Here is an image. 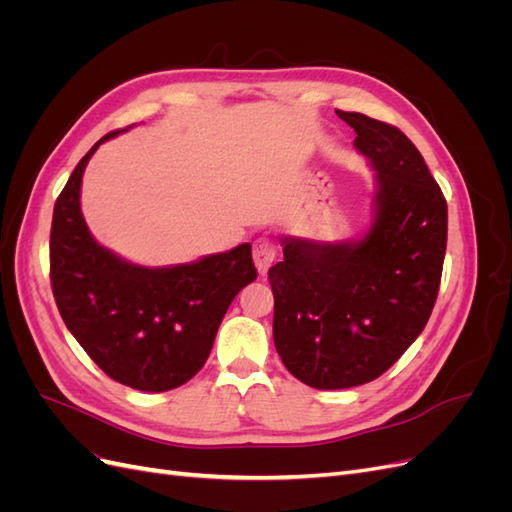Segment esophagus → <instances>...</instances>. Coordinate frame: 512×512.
<instances>
[{"instance_id":"1","label":"esophagus","mask_w":512,"mask_h":512,"mask_svg":"<svg viewBox=\"0 0 512 512\" xmlns=\"http://www.w3.org/2000/svg\"><path fill=\"white\" fill-rule=\"evenodd\" d=\"M252 254H254V265L258 269V273L267 275L269 267L273 265V260L277 256V243L269 237H260V239L254 241Z\"/></svg>"}]
</instances>
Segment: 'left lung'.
<instances>
[{
  "instance_id": "1",
  "label": "left lung",
  "mask_w": 512,
  "mask_h": 512,
  "mask_svg": "<svg viewBox=\"0 0 512 512\" xmlns=\"http://www.w3.org/2000/svg\"><path fill=\"white\" fill-rule=\"evenodd\" d=\"M376 170L374 222L361 239L282 241L269 269L273 342L290 374L322 391L376 380L421 335L438 299L446 200L410 138L337 111Z\"/></svg>"
}]
</instances>
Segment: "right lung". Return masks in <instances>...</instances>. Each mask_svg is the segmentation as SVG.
<instances>
[{
    "instance_id": "1",
    "label": "right lung",
    "mask_w": 512,
    "mask_h": 512,
    "mask_svg": "<svg viewBox=\"0 0 512 512\" xmlns=\"http://www.w3.org/2000/svg\"><path fill=\"white\" fill-rule=\"evenodd\" d=\"M117 134L85 153L57 198L51 286L68 331L108 378L162 393L198 374L228 305L258 273L250 243L188 265L147 269L91 237L81 213L83 173L94 151Z\"/></svg>"
}]
</instances>
